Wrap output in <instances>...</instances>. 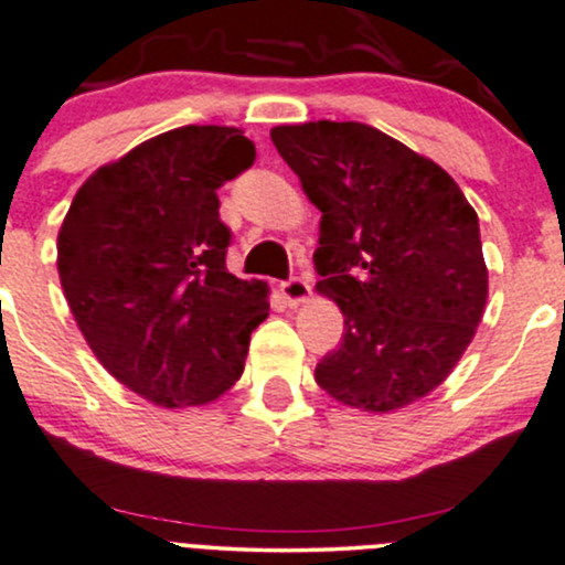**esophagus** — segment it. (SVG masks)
Listing matches in <instances>:
<instances>
[{"instance_id":"1","label":"esophagus","mask_w":565,"mask_h":565,"mask_svg":"<svg viewBox=\"0 0 565 565\" xmlns=\"http://www.w3.org/2000/svg\"><path fill=\"white\" fill-rule=\"evenodd\" d=\"M280 294L290 307H299L301 301L310 299L312 285H310V280H305V277H290V280H285L280 285Z\"/></svg>"}]
</instances>
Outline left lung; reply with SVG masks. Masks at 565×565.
Masks as SVG:
<instances>
[{
	"label": "left lung",
	"mask_w": 565,
	"mask_h": 565,
	"mask_svg": "<svg viewBox=\"0 0 565 565\" xmlns=\"http://www.w3.org/2000/svg\"><path fill=\"white\" fill-rule=\"evenodd\" d=\"M271 141L323 212L318 290L345 318L318 386L362 411L416 403L449 377L484 316L473 206L444 168L362 121L282 125Z\"/></svg>",
	"instance_id": "1"
}]
</instances>
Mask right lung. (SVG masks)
<instances>
[{
    "label": "right lung",
    "instance_id": "obj_1",
    "mask_svg": "<svg viewBox=\"0 0 565 565\" xmlns=\"http://www.w3.org/2000/svg\"><path fill=\"white\" fill-rule=\"evenodd\" d=\"M255 162L236 127L188 125L92 173L56 266L81 334L119 383L162 408L206 405L242 377L269 316L264 282L225 266L217 190Z\"/></svg>",
    "mask_w": 565,
    "mask_h": 565
}]
</instances>
